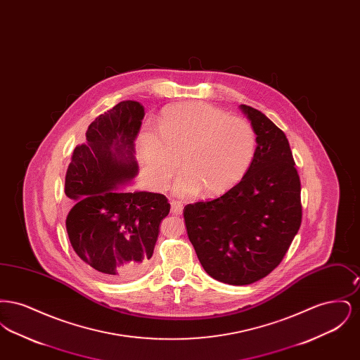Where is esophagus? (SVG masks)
<instances>
[{"mask_svg": "<svg viewBox=\"0 0 360 360\" xmlns=\"http://www.w3.org/2000/svg\"><path fill=\"white\" fill-rule=\"evenodd\" d=\"M184 212V205L179 202V201H172V214H182Z\"/></svg>", "mask_w": 360, "mask_h": 360, "instance_id": "1", "label": "esophagus"}]
</instances>
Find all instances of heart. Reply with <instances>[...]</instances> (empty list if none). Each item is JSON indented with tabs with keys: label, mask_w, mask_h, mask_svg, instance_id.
Returning a JSON list of instances; mask_svg holds the SVG:
<instances>
[{
	"label": "heart",
	"mask_w": 360,
	"mask_h": 360,
	"mask_svg": "<svg viewBox=\"0 0 360 360\" xmlns=\"http://www.w3.org/2000/svg\"><path fill=\"white\" fill-rule=\"evenodd\" d=\"M160 132L147 128L141 150L148 175L159 190L167 188L181 167L175 184L179 197L204 190L217 195L235 188L250 172L257 150L254 127L204 103H184L165 109Z\"/></svg>",
	"instance_id": "obj_1"
}]
</instances>
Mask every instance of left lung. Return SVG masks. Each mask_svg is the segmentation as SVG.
Masks as SVG:
<instances>
[{"label":"left lung","instance_id":"obj_1","mask_svg":"<svg viewBox=\"0 0 360 360\" xmlns=\"http://www.w3.org/2000/svg\"><path fill=\"white\" fill-rule=\"evenodd\" d=\"M257 136L255 160L221 197L188 204L184 217L212 278L235 286L270 274L286 255L301 219V182L286 135L266 115L240 105Z\"/></svg>","mask_w":360,"mask_h":360}]
</instances>
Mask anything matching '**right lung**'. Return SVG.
Listing matches in <instances>:
<instances>
[{
  "mask_svg": "<svg viewBox=\"0 0 360 360\" xmlns=\"http://www.w3.org/2000/svg\"><path fill=\"white\" fill-rule=\"evenodd\" d=\"M144 115L141 103L127 100L97 117L66 172L70 243L109 282L132 281L148 269L159 226L170 212L163 194L122 188L139 174L135 140Z\"/></svg>",
  "mask_w": 360,
  "mask_h": 360,
  "instance_id": "obj_1",
  "label": "right lung"
}]
</instances>
